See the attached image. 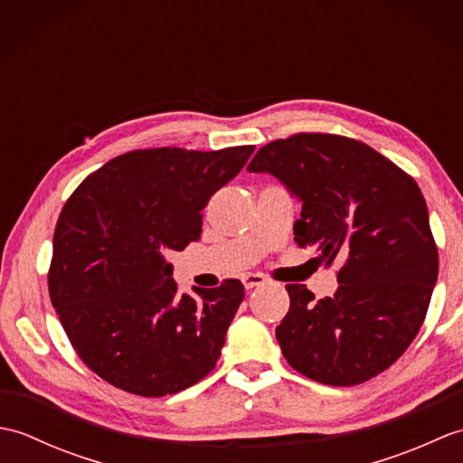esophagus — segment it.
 Wrapping results in <instances>:
<instances>
[{
	"label": "esophagus",
	"instance_id": "esophagus-1",
	"mask_svg": "<svg viewBox=\"0 0 463 463\" xmlns=\"http://www.w3.org/2000/svg\"><path fill=\"white\" fill-rule=\"evenodd\" d=\"M242 284H244V288H247V290H252L257 287H262V284H267V279H264L262 274H244Z\"/></svg>",
	"mask_w": 463,
	"mask_h": 463
}]
</instances>
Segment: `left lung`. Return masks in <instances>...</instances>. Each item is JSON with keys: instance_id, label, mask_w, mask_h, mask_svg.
Returning a JSON list of instances; mask_svg holds the SVG:
<instances>
[{"instance_id": "obj_1", "label": "left lung", "mask_w": 463, "mask_h": 463, "mask_svg": "<svg viewBox=\"0 0 463 463\" xmlns=\"http://www.w3.org/2000/svg\"><path fill=\"white\" fill-rule=\"evenodd\" d=\"M302 203L298 247L340 264L334 297L287 284L290 308L277 340L294 370L328 386H356L390 368L416 338L438 280L428 206L410 175L372 146L298 133L254 155Z\"/></svg>"}]
</instances>
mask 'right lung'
<instances>
[{
  "mask_svg": "<svg viewBox=\"0 0 463 463\" xmlns=\"http://www.w3.org/2000/svg\"><path fill=\"white\" fill-rule=\"evenodd\" d=\"M254 146L131 151L87 176L55 226L49 297L97 376L145 398L203 380L244 298L241 280L181 294L166 254L201 239L203 209Z\"/></svg>",
  "mask_w": 463,
  "mask_h": 463,
  "instance_id": "obj_1",
  "label": "right lung"
}]
</instances>
